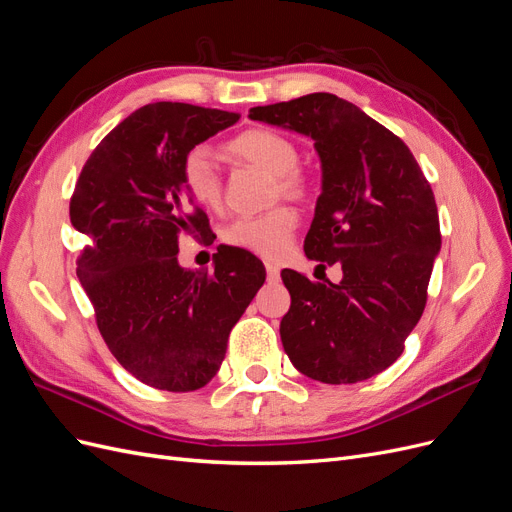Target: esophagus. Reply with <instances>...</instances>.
<instances>
[{
    "label": "esophagus",
    "mask_w": 512,
    "mask_h": 512,
    "mask_svg": "<svg viewBox=\"0 0 512 512\" xmlns=\"http://www.w3.org/2000/svg\"><path fill=\"white\" fill-rule=\"evenodd\" d=\"M267 277H269V282H280V269H277L275 265H271V262H267Z\"/></svg>",
    "instance_id": "obj_1"
}]
</instances>
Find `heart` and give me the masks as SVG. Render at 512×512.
<instances>
[{
  "label": "heart",
  "instance_id": "b5f03b06",
  "mask_svg": "<svg viewBox=\"0 0 512 512\" xmlns=\"http://www.w3.org/2000/svg\"><path fill=\"white\" fill-rule=\"evenodd\" d=\"M232 162L252 164L273 175V200H303L309 181L299 168V147L288 136L271 128H250L235 134L222 145ZM181 185L198 207L218 211L222 207V177L207 147H192L181 160ZM299 218L290 207H275L267 213L239 218L224 228L230 247L262 258H280L294 237Z\"/></svg>",
  "mask_w": 512,
  "mask_h": 512
}]
</instances>
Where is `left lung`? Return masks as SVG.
I'll list each match as a JSON object with an SVG mask.
<instances>
[{
  "mask_svg": "<svg viewBox=\"0 0 512 512\" xmlns=\"http://www.w3.org/2000/svg\"><path fill=\"white\" fill-rule=\"evenodd\" d=\"M256 121L314 138L322 194L307 258L339 262V284L282 271L290 309L280 335L292 365L324 384L380 374L421 320L442 235L436 198L408 145L333 94L250 108Z\"/></svg>",
  "mask_w": 512,
  "mask_h": 512,
  "instance_id": "1",
  "label": "left lung"
}]
</instances>
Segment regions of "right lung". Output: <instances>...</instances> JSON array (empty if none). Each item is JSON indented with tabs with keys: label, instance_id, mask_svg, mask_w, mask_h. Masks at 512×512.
Segmentation results:
<instances>
[{
	"label": "right lung",
	"instance_id": "1",
	"mask_svg": "<svg viewBox=\"0 0 512 512\" xmlns=\"http://www.w3.org/2000/svg\"><path fill=\"white\" fill-rule=\"evenodd\" d=\"M239 117L183 102L141 106L91 151L70 198V222L89 239L76 275L100 335L153 389H203L265 284V267L237 247L218 250L213 271L177 262L183 235L211 237L207 213L181 185V160Z\"/></svg>",
	"mask_w": 512,
	"mask_h": 512
}]
</instances>
